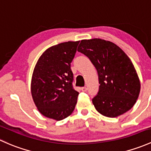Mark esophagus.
<instances>
[{"instance_id":"34e87169","label":"esophagus","mask_w":151,"mask_h":151,"mask_svg":"<svg viewBox=\"0 0 151 151\" xmlns=\"http://www.w3.org/2000/svg\"><path fill=\"white\" fill-rule=\"evenodd\" d=\"M81 90H82V91H87V88L86 86H83V87H81Z\"/></svg>"}]
</instances>
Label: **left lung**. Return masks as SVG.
Segmentation results:
<instances>
[{
    "label": "left lung",
    "instance_id": "1",
    "mask_svg": "<svg viewBox=\"0 0 151 151\" xmlns=\"http://www.w3.org/2000/svg\"><path fill=\"white\" fill-rule=\"evenodd\" d=\"M78 52L91 60L98 73L100 86L92 99L96 110L114 118L131 109L139 96L140 82L124 51L112 42L94 38L82 40Z\"/></svg>",
    "mask_w": 151,
    "mask_h": 151
}]
</instances>
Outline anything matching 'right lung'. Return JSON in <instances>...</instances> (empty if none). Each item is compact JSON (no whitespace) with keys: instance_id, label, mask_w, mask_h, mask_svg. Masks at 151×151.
Listing matches in <instances>:
<instances>
[{"instance_id":"obj_1","label":"right lung","mask_w":151,"mask_h":151,"mask_svg":"<svg viewBox=\"0 0 151 151\" xmlns=\"http://www.w3.org/2000/svg\"><path fill=\"white\" fill-rule=\"evenodd\" d=\"M80 41L53 46L41 56L34 68L31 93L40 113L46 117L63 120L75 109L79 93L73 86L70 63Z\"/></svg>"}]
</instances>
